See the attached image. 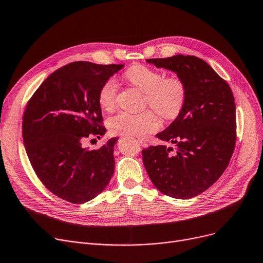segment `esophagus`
<instances>
[{"label": "esophagus", "instance_id": "obj_1", "mask_svg": "<svg viewBox=\"0 0 263 263\" xmlns=\"http://www.w3.org/2000/svg\"><path fill=\"white\" fill-rule=\"evenodd\" d=\"M139 142H140V144H141L142 146H146V145H147V144H146V142H145V141H143V140H140Z\"/></svg>", "mask_w": 263, "mask_h": 263}]
</instances>
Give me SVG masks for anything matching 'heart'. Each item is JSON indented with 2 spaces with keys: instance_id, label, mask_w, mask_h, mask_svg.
Returning a JSON list of instances; mask_svg holds the SVG:
<instances>
[{
  "instance_id": "obj_1",
  "label": "heart",
  "mask_w": 263,
  "mask_h": 263,
  "mask_svg": "<svg viewBox=\"0 0 263 263\" xmlns=\"http://www.w3.org/2000/svg\"><path fill=\"white\" fill-rule=\"evenodd\" d=\"M128 81L145 93V103L149 105L163 119H174L184 107L187 90L184 82L178 77H165L153 67L143 64L131 66L125 72ZM117 83L109 78L99 91L98 101L101 108L110 111L116 105ZM108 129L112 134L123 136H143L159 128V120L152 110L141 114L120 112L111 117Z\"/></svg>"
}]
</instances>
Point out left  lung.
<instances>
[{
  "instance_id": "8db88e82",
  "label": "left lung",
  "mask_w": 263,
  "mask_h": 263,
  "mask_svg": "<svg viewBox=\"0 0 263 263\" xmlns=\"http://www.w3.org/2000/svg\"><path fill=\"white\" fill-rule=\"evenodd\" d=\"M157 67L175 72L187 90L177 118L157 134L176 144L142 151L143 163L156 188L175 199H190L218 179L234 152L236 114L230 86L213 67L195 55L147 59Z\"/></svg>"
}]
</instances>
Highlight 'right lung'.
Segmentation results:
<instances>
[{
    "label": "right lung",
    "mask_w": 263,
    "mask_h": 263,
    "mask_svg": "<svg viewBox=\"0 0 263 263\" xmlns=\"http://www.w3.org/2000/svg\"><path fill=\"white\" fill-rule=\"evenodd\" d=\"M123 66L72 62L50 74L28 102L22 121L28 158L43 185L67 202L92 200L115 171L117 138L93 151L82 141L106 132L99 91Z\"/></svg>",
    "instance_id": "add662e5"
}]
</instances>
